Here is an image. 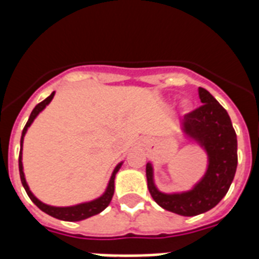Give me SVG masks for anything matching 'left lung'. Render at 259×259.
I'll return each instance as SVG.
<instances>
[{"label":"left lung","mask_w":259,"mask_h":259,"mask_svg":"<svg viewBox=\"0 0 259 259\" xmlns=\"http://www.w3.org/2000/svg\"><path fill=\"white\" fill-rule=\"evenodd\" d=\"M200 107L185 114L183 130L209 155V167L198 184L184 193L166 194L153 182L152 164H146L148 189L153 200L175 214L194 217L209 211L227 194L237 167V137L228 113L206 89L198 88Z\"/></svg>","instance_id":"1"}]
</instances>
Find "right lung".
Segmentation results:
<instances>
[{
	"mask_svg": "<svg viewBox=\"0 0 259 259\" xmlns=\"http://www.w3.org/2000/svg\"><path fill=\"white\" fill-rule=\"evenodd\" d=\"M54 97V92L49 96L48 98H45L44 101H41L40 104H37L35 106V109L32 110L31 115L28 118V122L27 124L24 125L22 132V139H20V152H19V174H20V180H22V184L26 189L27 194H28V197L31 198L32 202L35 203L36 206L38 207L40 210H42L44 212L49 214L50 217H54L57 219H61V221H67V222H77V221H83V219L89 218V217H93L96 214H100L102 210L106 209L109 206L110 201L113 198L114 196V179H115V174L118 172V170L120 168L122 163H119L118 166L115 167V170H114L113 175L110 178L109 185H107L106 192L102 194L101 197L97 198L95 201H91V202H85V203H80V205H75V206H68V207H56V206H49V205H45L41 201H38L37 198L32 194V192L29 191L28 185H27L26 178H24V172H23V163H22V148H23V137L26 135L27 130H28L29 125L32 124L33 122V119L38 115L40 111L45 109L48 104L53 100Z\"/></svg>",
	"mask_w": 259,
	"mask_h": 259,
	"instance_id": "1",
	"label": "right lung"
}]
</instances>
